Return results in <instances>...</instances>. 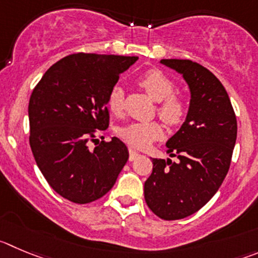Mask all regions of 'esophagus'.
Returning a JSON list of instances; mask_svg holds the SVG:
<instances>
[{"label": "esophagus", "mask_w": 258, "mask_h": 258, "mask_svg": "<svg viewBox=\"0 0 258 258\" xmlns=\"http://www.w3.org/2000/svg\"><path fill=\"white\" fill-rule=\"evenodd\" d=\"M139 156H141V154H139L138 152H136L134 149H129V161H134V159L138 158Z\"/></svg>", "instance_id": "esophagus-1"}]
</instances>
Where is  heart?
I'll return each instance as SVG.
<instances>
[{
  "mask_svg": "<svg viewBox=\"0 0 258 258\" xmlns=\"http://www.w3.org/2000/svg\"><path fill=\"white\" fill-rule=\"evenodd\" d=\"M138 85L157 104V114L170 126L176 127L185 121L188 112V105L185 97L175 92L176 83L162 71L148 70L138 78ZM107 109L114 115H121L124 111V91L120 86H112L106 99ZM163 134L162 125L158 121H136L122 125L117 129V136L133 148L143 149Z\"/></svg>",
  "mask_w": 258,
  "mask_h": 258,
  "instance_id": "b5f03b06",
  "label": "heart"
}]
</instances>
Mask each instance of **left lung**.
Masks as SVG:
<instances>
[{
    "instance_id": "obj_1",
    "label": "left lung",
    "mask_w": 258,
    "mask_h": 258,
    "mask_svg": "<svg viewBox=\"0 0 258 258\" xmlns=\"http://www.w3.org/2000/svg\"><path fill=\"white\" fill-rule=\"evenodd\" d=\"M183 76L190 109L180 131L168 139L171 159H152L144 183L149 209L164 220L194 214L215 195L227 176L237 139V119L224 86L208 68L188 59H162Z\"/></svg>"
}]
</instances>
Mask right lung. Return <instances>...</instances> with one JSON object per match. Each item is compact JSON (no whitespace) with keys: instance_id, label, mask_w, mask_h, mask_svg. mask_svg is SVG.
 <instances>
[{"instance_id":"obj_1","label":"right lung","mask_w":258,"mask_h":258,"mask_svg":"<svg viewBox=\"0 0 258 258\" xmlns=\"http://www.w3.org/2000/svg\"><path fill=\"white\" fill-rule=\"evenodd\" d=\"M138 57L76 53L54 63L29 101L31 152L50 187L76 204L102 198L129 158L120 139H96L109 126L106 99ZM96 147L90 150L88 142Z\"/></svg>"}]
</instances>
